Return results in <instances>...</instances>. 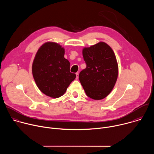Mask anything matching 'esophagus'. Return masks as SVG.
<instances>
[{
  "mask_svg": "<svg viewBox=\"0 0 154 154\" xmlns=\"http://www.w3.org/2000/svg\"><path fill=\"white\" fill-rule=\"evenodd\" d=\"M75 74H76V76H77L76 79H79V72H77Z\"/></svg>",
  "mask_w": 154,
  "mask_h": 154,
  "instance_id": "34e87169",
  "label": "esophagus"
}]
</instances>
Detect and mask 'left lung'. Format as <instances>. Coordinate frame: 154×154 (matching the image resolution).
Segmentation results:
<instances>
[{"label": "left lung", "instance_id": "1", "mask_svg": "<svg viewBox=\"0 0 154 154\" xmlns=\"http://www.w3.org/2000/svg\"><path fill=\"white\" fill-rule=\"evenodd\" d=\"M86 68L79 74V80L86 94L94 100L106 97L117 80L118 66L112 49L100 42L82 51Z\"/></svg>", "mask_w": 154, "mask_h": 154}]
</instances>
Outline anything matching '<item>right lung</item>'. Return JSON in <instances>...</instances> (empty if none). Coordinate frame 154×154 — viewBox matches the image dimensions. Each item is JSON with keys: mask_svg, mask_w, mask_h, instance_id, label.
I'll return each instance as SVG.
<instances>
[{"mask_svg": "<svg viewBox=\"0 0 154 154\" xmlns=\"http://www.w3.org/2000/svg\"><path fill=\"white\" fill-rule=\"evenodd\" d=\"M64 49L48 42L38 49L32 64V74L40 91L52 98L64 94L75 74L70 72V63L64 58Z\"/></svg>", "mask_w": 154, "mask_h": 154, "instance_id": "right-lung-1", "label": "right lung"}]
</instances>
